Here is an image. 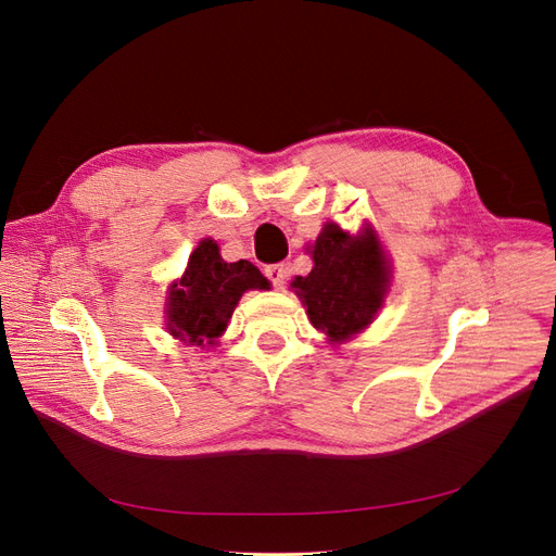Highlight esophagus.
Masks as SVG:
<instances>
[{
  "label": "esophagus",
  "instance_id": "obj_1",
  "mask_svg": "<svg viewBox=\"0 0 556 556\" xmlns=\"http://www.w3.org/2000/svg\"><path fill=\"white\" fill-rule=\"evenodd\" d=\"M266 277L270 279V283L275 288H283V283L288 279V266H283V263H275V266L266 268Z\"/></svg>",
  "mask_w": 556,
  "mask_h": 556
}]
</instances>
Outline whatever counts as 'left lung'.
Segmentation results:
<instances>
[{"mask_svg": "<svg viewBox=\"0 0 556 556\" xmlns=\"http://www.w3.org/2000/svg\"><path fill=\"white\" fill-rule=\"evenodd\" d=\"M311 254L313 270L290 286L304 300L313 327L342 342L363 331L381 308L390 281L388 258L369 229L352 237L336 223L325 225Z\"/></svg>", "mask_w": 556, "mask_h": 556, "instance_id": "1", "label": "left lung"}]
</instances>
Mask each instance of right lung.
<instances>
[{
  "mask_svg": "<svg viewBox=\"0 0 556 556\" xmlns=\"http://www.w3.org/2000/svg\"><path fill=\"white\" fill-rule=\"evenodd\" d=\"M250 288H268V279L250 261H223L218 245L204 239L168 293V331L191 344H214Z\"/></svg>",
  "mask_w": 556,
  "mask_h": 556,
  "instance_id": "add662e5",
  "label": "right lung"
}]
</instances>
